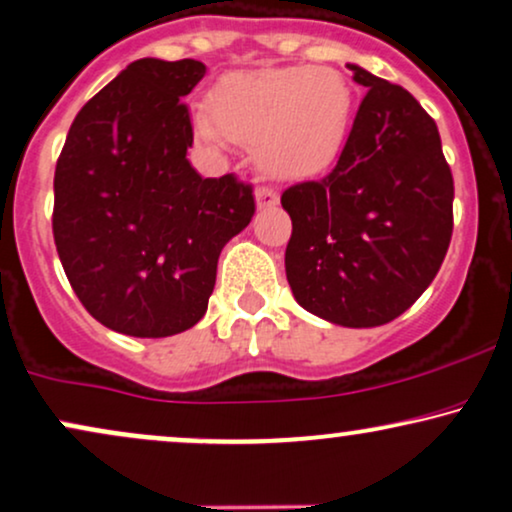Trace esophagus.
<instances>
[{
	"instance_id": "1",
	"label": "esophagus",
	"mask_w": 512,
	"mask_h": 512,
	"mask_svg": "<svg viewBox=\"0 0 512 512\" xmlns=\"http://www.w3.org/2000/svg\"><path fill=\"white\" fill-rule=\"evenodd\" d=\"M255 200H257V208L267 210L271 205L278 203V193L274 189H269V186H260V189L255 191Z\"/></svg>"
}]
</instances>
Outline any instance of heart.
<instances>
[{
	"instance_id": "b5f03b06",
	"label": "heart",
	"mask_w": 512,
	"mask_h": 512,
	"mask_svg": "<svg viewBox=\"0 0 512 512\" xmlns=\"http://www.w3.org/2000/svg\"><path fill=\"white\" fill-rule=\"evenodd\" d=\"M354 94L335 68H276L226 75L212 113L193 115L203 141L255 146L257 165L274 179H307L331 167L352 125Z\"/></svg>"
}]
</instances>
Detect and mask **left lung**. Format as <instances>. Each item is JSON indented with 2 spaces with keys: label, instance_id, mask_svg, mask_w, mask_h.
Wrapping results in <instances>:
<instances>
[{
  "label": "left lung",
  "instance_id": "left-lung-1",
  "mask_svg": "<svg viewBox=\"0 0 512 512\" xmlns=\"http://www.w3.org/2000/svg\"><path fill=\"white\" fill-rule=\"evenodd\" d=\"M368 92L338 165L283 191L286 276L300 307L347 328L404 314L442 267L454 177L435 120L399 84L347 66Z\"/></svg>",
  "mask_w": 512,
  "mask_h": 512
}]
</instances>
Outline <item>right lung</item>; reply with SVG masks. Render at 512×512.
<instances>
[{"label":"right lung","mask_w":512,"mask_h":512,"mask_svg":"<svg viewBox=\"0 0 512 512\" xmlns=\"http://www.w3.org/2000/svg\"><path fill=\"white\" fill-rule=\"evenodd\" d=\"M193 58H139L77 113L54 174V241L70 286L115 333L167 338L203 319L219 252L255 215L252 186L203 179L181 96Z\"/></svg>","instance_id":"right-lung-1"}]
</instances>
